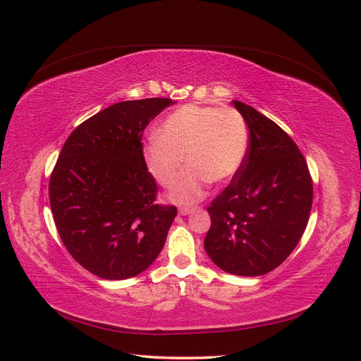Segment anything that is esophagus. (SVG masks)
<instances>
[{"label":"esophagus","mask_w":361,"mask_h":361,"mask_svg":"<svg viewBox=\"0 0 361 361\" xmlns=\"http://www.w3.org/2000/svg\"><path fill=\"white\" fill-rule=\"evenodd\" d=\"M193 207H181L180 209H178V214L180 216H188V214H190V212H193Z\"/></svg>","instance_id":"34e87169"}]
</instances>
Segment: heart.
<instances>
[{
	"instance_id": "b5f03b06",
	"label": "heart",
	"mask_w": 361,
	"mask_h": 361,
	"mask_svg": "<svg viewBox=\"0 0 361 361\" xmlns=\"http://www.w3.org/2000/svg\"><path fill=\"white\" fill-rule=\"evenodd\" d=\"M248 150V128L235 109L184 105L171 113L160 126L159 137L145 145V164L162 185H169L184 165L190 169L172 184L171 199L195 202L207 183H229L241 169Z\"/></svg>"
}]
</instances>
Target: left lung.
Listing matches in <instances>:
<instances>
[{
  "instance_id": "8db88e82",
  "label": "left lung",
  "mask_w": 361,
  "mask_h": 361,
  "mask_svg": "<svg viewBox=\"0 0 361 361\" xmlns=\"http://www.w3.org/2000/svg\"><path fill=\"white\" fill-rule=\"evenodd\" d=\"M233 104L250 130L248 150L241 169L208 207L204 247L224 272L259 276L296 248L310 220L312 177L284 129L252 106Z\"/></svg>"
}]
</instances>
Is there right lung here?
Here are the masks:
<instances>
[{"instance_id": "obj_1", "label": "right lung", "mask_w": 361, "mask_h": 361, "mask_svg": "<svg viewBox=\"0 0 361 361\" xmlns=\"http://www.w3.org/2000/svg\"><path fill=\"white\" fill-rule=\"evenodd\" d=\"M172 104L147 98L106 106L71 132L51 171L49 197L62 244L99 278L135 276L165 245L177 208L156 202L141 141Z\"/></svg>"}]
</instances>
